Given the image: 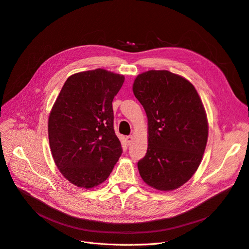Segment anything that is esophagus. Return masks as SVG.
<instances>
[{"mask_svg": "<svg viewBox=\"0 0 249 249\" xmlns=\"http://www.w3.org/2000/svg\"><path fill=\"white\" fill-rule=\"evenodd\" d=\"M125 141H126V143L128 145H131L132 142H133V136H126L125 137Z\"/></svg>", "mask_w": 249, "mask_h": 249, "instance_id": "esophagus-1", "label": "esophagus"}]
</instances>
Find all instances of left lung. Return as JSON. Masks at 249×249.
<instances>
[{
    "mask_svg": "<svg viewBox=\"0 0 249 249\" xmlns=\"http://www.w3.org/2000/svg\"><path fill=\"white\" fill-rule=\"evenodd\" d=\"M133 91L148 117L140 175L154 188L173 191L191 178L203 158L209 127L202 100L191 82L165 70L140 74Z\"/></svg>",
    "mask_w": 249,
    "mask_h": 249,
    "instance_id": "1",
    "label": "left lung"
}]
</instances>
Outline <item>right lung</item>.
<instances>
[{
    "mask_svg": "<svg viewBox=\"0 0 249 249\" xmlns=\"http://www.w3.org/2000/svg\"><path fill=\"white\" fill-rule=\"evenodd\" d=\"M123 75L103 69L67 79L49 118V140L61 173L79 187L91 188L111 173L123 153L113 128L112 100Z\"/></svg>",
    "mask_w": 249,
    "mask_h": 249,
    "instance_id": "obj_1",
    "label": "right lung"
}]
</instances>
